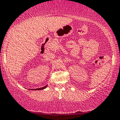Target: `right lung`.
Returning a JSON list of instances; mask_svg holds the SVG:
<instances>
[{
	"instance_id": "add662e5",
	"label": "right lung",
	"mask_w": 120,
	"mask_h": 120,
	"mask_svg": "<svg viewBox=\"0 0 120 120\" xmlns=\"http://www.w3.org/2000/svg\"><path fill=\"white\" fill-rule=\"evenodd\" d=\"M47 86V85L46 86L43 87H41V88H35V89H29L30 90H43V89H45V88H46Z\"/></svg>"
}]
</instances>
